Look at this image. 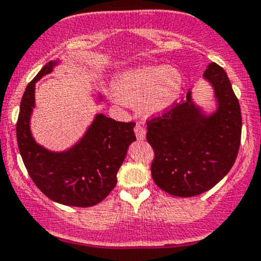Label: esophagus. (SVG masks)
<instances>
[{
	"instance_id": "34e87169",
	"label": "esophagus",
	"mask_w": 261,
	"mask_h": 261,
	"mask_svg": "<svg viewBox=\"0 0 261 261\" xmlns=\"http://www.w3.org/2000/svg\"><path fill=\"white\" fill-rule=\"evenodd\" d=\"M134 131H135V135H136V139H138V140H144V139H145L146 130L140 125V123H138V125L135 126Z\"/></svg>"
}]
</instances>
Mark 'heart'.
I'll list each match as a JSON object with an SVG mask.
<instances>
[{"instance_id": "obj_1", "label": "heart", "mask_w": 261, "mask_h": 261, "mask_svg": "<svg viewBox=\"0 0 261 261\" xmlns=\"http://www.w3.org/2000/svg\"><path fill=\"white\" fill-rule=\"evenodd\" d=\"M181 75L167 65H149L126 70L114 84L116 97L127 106L141 103L146 114H163L172 109L181 94Z\"/></svg>"}]
</instances>
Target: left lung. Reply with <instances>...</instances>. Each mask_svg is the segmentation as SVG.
Masks as SVG:
<instances>
[{
  "mask_svg": "<svg viewBox=\"0 0 261 261\" xmlns=\"http://www.w3.org/2000/svg\"><path fill=\"white\" fill-rule=\"evenodd\" d=\"M203 78L215 89L217 110L206 115L192 101L147 120L146 140L154 150L151 177L167 193L193 197L213 188L232 168L241 140V110L227 74L216 63Z\"/></svg>",
  "mask_w": 261,
  "mask_h": 261,
  "instance_id": "1",
  "label": "left lung"
}]
</instances>
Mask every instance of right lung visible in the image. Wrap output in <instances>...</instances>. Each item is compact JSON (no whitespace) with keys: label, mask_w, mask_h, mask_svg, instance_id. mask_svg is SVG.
Returning <instances> with one entry per match:
<instances>
[{"label":"right lung","mask_w":261,"mask_h":261,"mask_svg":"<svg viewBox=\"0 0 261 261\" xmlns=\"http://www.w3.org/2000/svg\"><path fill=\"white\" fill-rule=\"evenodd\" d=\"M57 63L44 65L23 92L16 123L18 150L29 175L48 198L65 206L91 207L115 188L128 145L136 140L135 122H120L98 114L70 149L55 152L39 145L30 131L35 83L51 73Z\"/></svg>","instance_id":"add662e5"}]
</instances>
